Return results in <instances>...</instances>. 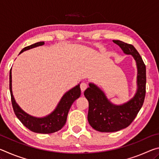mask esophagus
<instances>
[{
  "label": "esophagus",
  "mask_w": 159,
  "mask_h": 159,
  "mask_svg": "<svg viewBox=\"0 0 159 159\" xmlns=\"http://www.w3.org/2000/svg\"><path fill=\"white\" fill-rule=\"evenodd\" d=\"M80 90H81V91H82V93L83 92H84L85 91V90L86 89V88H88V85L86 84L85 83H82L81 84H80Z\"/></svg>",
  "instance_id": "1"
}]
</instances>
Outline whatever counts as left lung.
<instances>
[{"label": "left lung", "mask_w": 159, "mask_h": 159, "mask_svg": "<svg viewBox=\"0 0 159 159\" xmlns=\"http://www.w3.org/2000/svg\"><path fill=\"white\" fill-rule=\"evenodd\" d=\"M125 55L133 56L137 70V90L134 96L122 104H115L107 98L98 85L89 83L84 95L89 102L88 120L91 127L102 133L116 132L127 128L135 118L143 105L146 93V66L133 45L113 41Z\"/></svg>", "instance_id": "1"}]
</instances>
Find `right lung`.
<instances>
[{"label": "right lung", "mask_w": 159, "mask_h": 159, "mask_svg": "<svg viewBox=\"0 0 159 159\" xmlns=\"http://www.w3.org/2000/svg\"><path fill=\"white\" fill-rule=\"evenodd\" d=\"M43 41H40L32 44L29 46L25 47L21 50L20 54L26 50L32 49V48L41 46L44 45ZM80 83L71 89L67 91L61 97V99L57 104V107L54 111L43 117H36L26 113L16 102L12 94V71H10V91L11 95L12 104L13 110L21 123L27 128L29 130L36 133L49 134L55 133L61 130L65 125L67 115L70 108L76 100L80 96Z\"/></svg>", "instance_id": "add662e5"}]
</instances>
